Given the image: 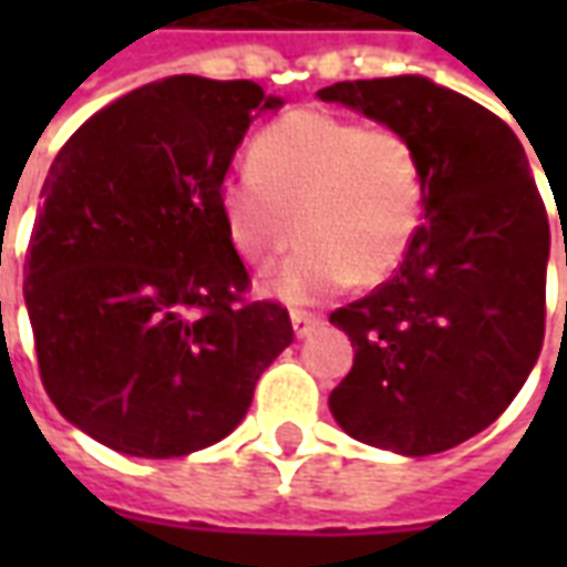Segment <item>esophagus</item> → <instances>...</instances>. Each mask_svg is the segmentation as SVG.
<instances>
[{"label": "esophagus", "instance_id": "obj_1", "mask_svg": "<svg viewBox=\"0 0 567 567\" xmlns=\"http://www.w3.org/2000/svg\"><path fill=\"white\" fill-rule=\"evenodd\" d=\"M319 321L321 316H316V312H307V309H291V328H295L297 337H307Z\"/></svg>", "mask_w": 567, "mask_h": 567}]
</instances>
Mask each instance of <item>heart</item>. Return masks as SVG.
Wrapping results in <instances>:
<instances>
[{
	"mask_svg": "<svg viewBox=\"0 0 567 567\" xmlns=\"http://www.w3.org/2000/svg\"><path fill=\"white\" fill-rule=\"evenodd\" d=\"M248 166L218 185V209L234 248L258 270L297 234L307 239L272 282L288 300L333 295L352 279L380 285L425 224V157L394 124L297 109L251 140Z\"/></svg>",
	"mask_w": 567,
	"mask_h": 567,
	"instance_id": "heart-1",
	"label": "heart"
}]
</instances>
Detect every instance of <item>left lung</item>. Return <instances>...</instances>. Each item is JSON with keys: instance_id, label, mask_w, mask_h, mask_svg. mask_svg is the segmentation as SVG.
Here are the masks:
<instances>
[{"instance_id": "8db88e82", "label": "left lung", "mask_w": 567, "mask_h": 567, "mask_svg": "<svg viewBox=\"0 0 567 567\" xmlns=\"http://www.w3.org/2000/svg\"><path fill=\"white\" fill-rule=\"evenodd\" d=\"M413 136L425 224L389 282L331 321L355 364L328 398L349 437L434 455L480 434L535 368L547 321L549 218L525 148L498 115L422 75L319 91Z\"/></svg>"}]
</instances>
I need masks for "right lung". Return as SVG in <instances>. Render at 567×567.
I'll list each match as a JSON object with an SVG mask.
<instances>
[{
	"instance_id": "1",
	"label": "right lung",
	"mask_w": 567,
	"mask_h": 567,
	"mask_svg": "<svg viewBox=\"0 0 567 567\" xmlns=\"http://www.w3.org/2000/svg\"><path fill=\"white\" fill-rule=\"evenodd\" d=\"M255 81L173 75L84 121L51 163L23 297L42 385L75 427L140 458L206 450L295 340L246 300L218 185L264 109Z\"/></svg>"
}]
</instances>
